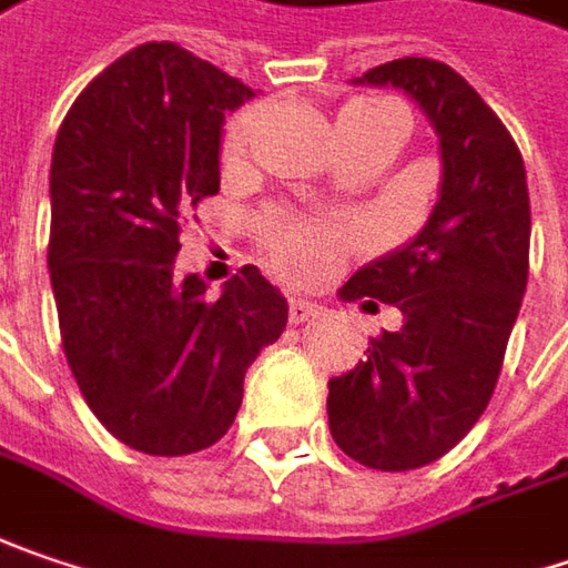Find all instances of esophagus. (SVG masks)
Returning <instances> with one entry per match:
<instances>
[{
    "label": "esophagus",
    "instance_id": "1",
    "mask_svg": "<svg viewBox=\"0 0 568 568\" xmlns=\"http://www.w3.org/2000/svg\"><path fill=\"white\" fill-rule=\"evenodd\" d=\"M287 313H291V323H294V326H303V323H310V320H316V316H320V306H316L313 300L291 297Z\"/></svg>",
    "mask_w": 568,
    "mask_h": 568
}]
</instances>
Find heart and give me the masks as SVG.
<instances>
[{
  "label": "heart",
  "instance_id": "heart-1",
  "mask_svg": "<svg viewBox=\"0 0 568 568\" xmlns=\"http://www.w3.org/2000/svg\"><path fill=\"white\" fill-rule=\"evenodd\" d=\"M386 108V101L377 99H355L348 101L338 114V124L342 121H352L357 114H371V111H381ZM252 128H255V114L252 111H242L236 114L226 130H223V153L226 156H236L245 150L248 136H252ZM274 255L287 265L291 271H300V274H313V271L326 268L328 262L338 255V233L332 226H323V223H310V226H277L274 230Z\"/></svg>",
  "mask_w": 568,
  "mask_h": 568
}]
</instances>
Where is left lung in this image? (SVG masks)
Segmentation results:
<instances>
[{
	"mask_svg": "<svg viewBox=\"0 0 568 568\" xmlns=\"http://www.w3.org/2000/svg\"><path fill=\"white\" fill-rule=\"evenodd\" d=\"M355 82L418 101L444 169L422 233L338 291L364 310L393 303L403 326L328 381V432L357 464L399 473L444 457L493 399L527 287L530 197L518 143L447 63L403 57Z\"/></svg>",
	"mask_w": 568,
	"mask_h": 568,
	"instance_id": "obj_1",
	"label": "left lung"
}]
</instances>
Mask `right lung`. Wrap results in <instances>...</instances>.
Returning a JSON list of instances; mask_svg holds the SVG:
<instances>
[{
    "mask_svg": "<svg viewBox=\"0 0 568 568\" xmlns=\"http://www.w3.org/2000/svg\"><path fill=\"white\" fill-rule=\"evenodd\" d=\"M255 95L172 41L133 47L67 111L50 162L47 268L70 371L133 450L182 457L223 438L242 381L287 326L255 265L207 297L175 277L185 213L220 191L226 111Z\"/></svg>",
    "mask_w": 568,
    "mask_h": 568,
    "instance_id": "add662e5",
    "label": "right lung"
}]
</instances>
